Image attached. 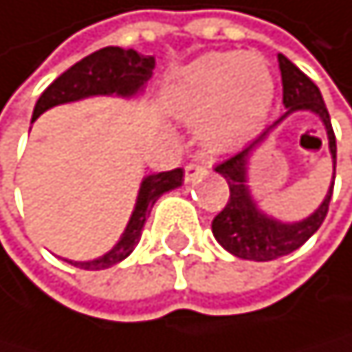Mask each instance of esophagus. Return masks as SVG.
I'll return each mask as SVG.
<instances>
[{
    "label": "esophagus",
    "mask_w": 352,
    "mask_h": 352,
    "mask_svg": "<svg viewBox=\"0 0 352 352\" xmlns=\"http://www.w3.org/2000/svg\"><path fill=\"white\" fill-rule=\"evenodd\" d=\"M206 173V166L199 162H190V164H186L184 166V179L186 182H195V179H199L201 175Z\"/></svg>",
    "instance_id": "34e87169"
}]
</instances>
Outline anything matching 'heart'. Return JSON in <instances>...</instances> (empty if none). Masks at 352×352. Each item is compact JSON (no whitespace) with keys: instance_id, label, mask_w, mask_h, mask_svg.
I'll return each instance as SVG.
<instances>
[{"instance_id":"1","label":"heart","mask_w":352,"mask_h":352,"mask_svg":"<svg viewBox=\"0 0 352 352\" xmlns=\"http://www.w3.org/2000/svg\"><path fill=\"white\" fill-rule=\"evenodd\" d=\"M272 98L274 80L258 54L210 52L182 72L173 107L195 120L197 135L208 148L226 151L256 131Z\"/></svg>"}]
</instances>
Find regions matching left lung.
Returning <instances> with one entry per match:
<instances>
[{"mask_svg":"<svg viewBox=\"0 0 352 352\" xmlns=\"http://www.w3.org/2000/svg\"><path fill=\"white\" fill-rule=\"evenodd\" d=\"M278 65L283 74V104L287 107V113L283 118H287L294 111L316 113L327 129L329 148L333 155V164H336V157H338L336 133H333L331 116H329L324 100H322L320 89L316 87V82L311 80L305 72H300L287 56L278 54ZM280 120H276L272 126L265 129V131L256 140H252L243 151L234 153V155H230L228 160H223L214 166V170L219 175H223L230 186V199L223 210L212 221V234L221 243V248H226L230 254H234V256L245 258V261H274V258L285 256V254H292L294 250L305 245V243L316 234L329 212L333 184L318 210L311 217L298 221V223H283L278 219L267 217L258 210L256 201L252 199L250 188H248L250 155L261 142H265V138L270 135V131Z\"/></svg>","mask_w":352,"mask_h":352,"instance_id":"left-lung-1","label":"left lung"}]
</instances>
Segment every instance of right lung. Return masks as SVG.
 <instances>
[{
    "label": "right lung",
    "mask_w": 352,
    "mask_h": 352,
    "mask_svg": "<svg viewBox=\"0 0 352 352\" xmlns=\"http://www.w3.org/2000/svg\"><path fill=\"white\" fill-rule=\"evenodd\" d=\"M155 67V58L138 54L135 50H122V47H102L98 52L85 56L76 65H72L67 72L50 85L41 94V98L34 104L32 120H36L50 107L74 102L87 96H102V94H116V96H133L142 89ZM184 182V170L175 168L166 173L148 175L144 177L138 192L135 210L129 219V226L124 230L122 239L116 243V248L109 250L100 258H94L87 263L67 261L74 267L80 270H107L111 265L124 261L133 252L138 241L142 236V228L146 223V217L151 214V208L164 192L177 188Z\"/></svg>",
    "instance_id": "obj_1"
}]
</instances>
